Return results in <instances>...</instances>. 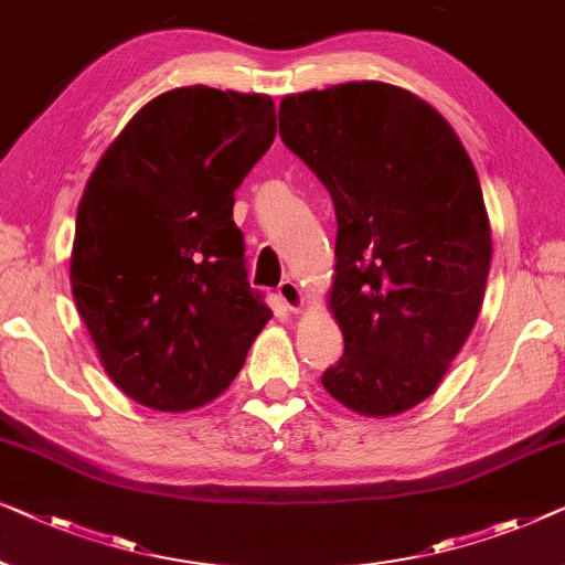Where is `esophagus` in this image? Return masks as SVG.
Wrapping results in <instances>:
<instances>
[{
    "label": "esophagus",
    "mask_w": 565,
    "mask_h": 565,
    "mask_svg": "<svg viewBox=\"0 0 565 565\" xmlns=\"http://www.w3.org/2000/svg\"><path fill=\"white\" fill-rule=\"evenodd\" d=\"M279 299L284 301V307L289 309V312H294V315H299L301 312V307H305V294H301V289H299V284H294V281H281V286H279Z\"/></svg>",
    "instance_id": "esophagus-1"
}]
</instances>
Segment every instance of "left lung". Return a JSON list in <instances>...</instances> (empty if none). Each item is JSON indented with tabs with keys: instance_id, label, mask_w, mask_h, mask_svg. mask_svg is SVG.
<instances>
[{
	"instance_id": "8db88e82",
	"label": "left lung",
	"mask_w": 565,
	"mask_h": 565,
	"mask_svg": "<svg viewBox=\"0 0 565 565\" xmlns=\"http://www.w3.org/2000/svg\"><path fill=\"white\" fill-rule=\"evenodd\" d=\"M279 132L335 204L330 312L345 351L322 386L363 417L427 396L479 320L491 225L463 142L402 86L286 94Z\"/></svg>"
}]
</instances>
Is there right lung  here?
Returning a JSON list of instances; mask_svg holds the SVG:
<instances>
[{"mask_svg":"<svg viewBox=\"0 0 565 565\" xmlns=\"http://www.w3.org/2000/svg\"><path fill=\"white\" fill-rule=\"evenodd\" d=\"M274 138L268 94L181 86L140 107L86 181L71 291L107 376L142 407L217 399L274 317L233 220Z\"/></svg>","mask_w":565,"mask_h":565,"instance_id":"1","label":"right lung"}]
</instances>
